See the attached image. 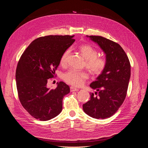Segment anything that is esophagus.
Instances as JSON below:
<instances>
[{
	"instance_id": "34e87169",
	"label": "esophagus",
	"mask_w": 148,
	"mask_h": 148,
	"mask_svg": "<svg viewBox=\"0 0 148 148\" xmlns=\"http://www.w3.org/2000/svg\"><path fill=\"white\" fill-rule=\"evenodd\" d=\"M78 91V88H74V87H70V91L71 92H73V91Z\"/></svg>"
}]
</instances>
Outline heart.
I'll list each match as a JSON object with an SVG mask.
<instances>
[{
	"mask_svg": "<svg viewBox=\"0 0 148 148\" xmlns=\"http://www.w3.org/2000/svg\"><path fill=\"white\" fill-rule=\"evenodd\" d=\"M79 52L86 59L85 66L94 75H100L104 71L107 66V60L104 57H98L97 49L90 44H82L78 47ZM68 49L62 53L60 58V64L65 65L70 53ZM89 77L88 74L85 71H79L70 70L65 73L63 79L67 83L75 86H80L84 83L85 80Z\"/></svg>",
	"mask_w": 148,
	"mask_h": 148,
	"instance_id": "1",
	"label": "heart"
}]
</instances>
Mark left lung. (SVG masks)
<instances>
[{"label": "left lung", "mask_w": 148, "mask_h": 148, "mask_svg": "<svg viewBox=\"0 0 148 148\" xmlns=\"http://www.w3.org/2000/svg\"><path fill=\"white\" fill-rule=\"evenodd\" d=\"M98 44L106 53L107 66L104 71L90 84L97 91L90 93V100L83 105L85 113L97 119L110 117L122 106L127 96L130 78L131 66L122 47L99 36H86Z\"/></svg>", "instance_id": "8db88e82"}]
</instances>
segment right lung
Listing matches in <instances>:
<instances>
[{
    "mask_svg": "<svg viewBox=\"0 0 148 148\" xmlns=\"http://www.w3.org/2000/svg\"><path fill=\"white\" fill-rule=\"evenodd\" d=\"M73 37H40L29 44L20 57L15 74L18 95L22 106L35 119L49 120L62 112V101L70 92V87L60 82L56 89H51L47 83L56 76L62 53L75 42Z\"/></svg>",
    "mask_w": 148,
    "mask_h": 148,
    "instance_id": "right-lung-1",
    "label": "right lung"
}]
</instances>
